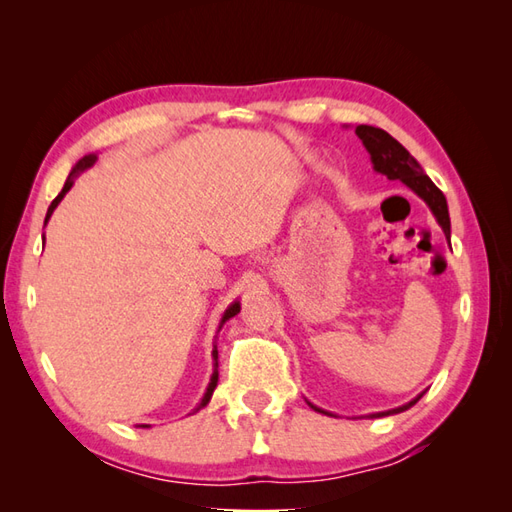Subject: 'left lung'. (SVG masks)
Wrapping results in <instances>:
<instances>
[{
    "mask_svg": "<svg viewBox=\"0 0 512 512\" xmlns=\"http://www.w3.org/2000/svg\"><path fill=\"white\" fill-rule=\"evenodd\" d=\"M356 136L363 140L365 149L369 151V158H372V165L376 173H383L387 176V180H400L402 184H407V187L427 202V206L431 209L433 217H436L438 224L442 226L444 235L447 239H451V220H449V206H447V198H444V193L436 187V184L431 182V178L424 173V169L420 167V162L413 158L409 151L402 147L394 136H389L385 129L380 127H372V125H358L356 127ZM451 246V242H449ZM424 394V391H422ZM416 396L413 400H409L407 405L396 407V409H389V411H378V413H369L365 418H385L391 416V413H400V411H407L409 407L416 405V402L422 398ZM308 405L319 411L325 413V416H334V413L319 409L317 405Z\"/></svg>",
    "mask_w": 512,
    "mask_h": 512,
    "instance_id": "left-lung-1",
    "label": "left lung"
}]
</instances>
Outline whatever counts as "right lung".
I'll list each match as a JSON object with an SVG mask.
<instances>
[{
	"label": "right lung",
	"instance_id": "obj_1",
	"mask_svg": "<svg viewBox=\"0 0 512 512\" xmlns=\"http://www.w3.org/2000/svg\"><path fill=\"white\" fill-rule=\"evenodd\" d=\"M96 162V154H88V156H83L79 162H76V165L72 167V171H70V176H68V180H65V184H63V189H61V193L57 195V198L52 200V204L48 206V213H46V222L43 224H48V220H50V215L54 213V209H57L59 206V202L65 198V193H68L70 189H72V184H74V180H76V176H79V173H83L85 169H90L92 165ZM43 242H46V237H43ZM239 312V301H233L231 306H228L226 310H224V314H222V321H220V328H217V332L222 330V325L228 321V319H233L235 314ZM213 358H215V363H213V374H211V380H209V387H206V391H204V396H202V400L198 402V407L193 409V413L195 411H200V409H204L206 405H209V400H211V396H213V391H215V387H217V350H213ZM140 427H149V424H140Z\"/></svg>",
	"mask_w": 512,
	"mask_h": 512
}]
</instances>
